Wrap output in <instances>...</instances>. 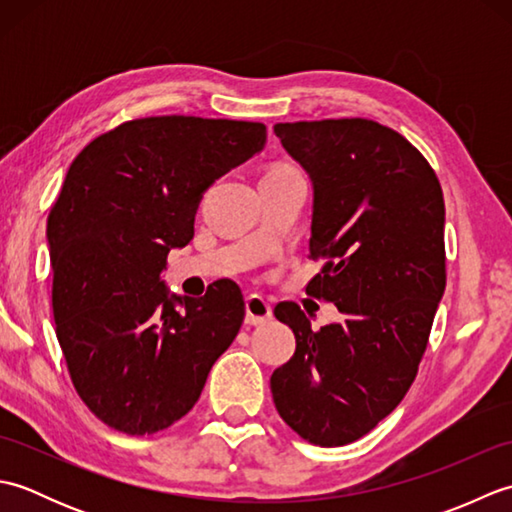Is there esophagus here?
<instances>
[{
	"label": "esophagus",
	"mask_w": 512,
	"mask_h": 512,
	"mask_svg": "<svg viewBox=\"0 0 512 512\" xmlns=\"http://www.w3.org/2000/svg\"><path fill=\"white\" fill-rule=\"evenodd\" d=\"M273 319V306L259 295L246 297V323L250 325H262Z\"/></svg>",
	"instance_id": "obj_1"
}]
</instances>
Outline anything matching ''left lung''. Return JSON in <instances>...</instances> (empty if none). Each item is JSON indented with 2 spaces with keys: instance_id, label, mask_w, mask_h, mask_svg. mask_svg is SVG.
<instances>
[{
  "instance_id": "8db88e82",
  "label": "left lung",
  "mask_w": 512,
  "mask_h": 512,
  "mask_svg": "<svg viewBox=\"0 0 512 512\" xmlns=\"http://www.w3.org/2000/svg\"><path fill=\"white\" fill-rule=\"evenodd\" d=\"M312 184L308 284L341 321L312 330L297 303L275 308L297 350L270 376L279 416L303 440L343 447L405 398L444 295V198L436 173L394 129L367 118L277 123Z\"/></svg>"
}]
</instances>
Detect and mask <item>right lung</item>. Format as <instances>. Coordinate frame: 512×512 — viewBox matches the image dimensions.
Returning a JSON list of instances; mask_svg holds the SVG:
<instances>
[{
    "label": "right lung",
    "instance_id": "right-lung-1",
    "mask_svg": "<svg viewBox=\"0 0 512 512\" xmlns=\"http://www.w3.org/2000/svg\"><path fill=\"white\" fill-rule=\"evenodd\" d=\"M266 147L262 123L154 116L85 147L48 215L52 312L72 383L107 427L149 436L198 402L244 321L235 281L202 299L162 281L204 191Z\"/></svg>",
    "mask_w": 512,
    "mask_h": 512
}]
</instances>
